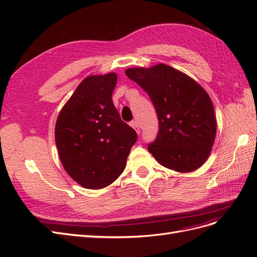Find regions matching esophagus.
Returning <instances> with one entry per match:
<instances>
[{"mask_svg":"<svg viewBox=\"0 0 257 257\" xmlns=\"http://www.w3.org/2000/svg\"><path fill=\"white\" fill-rule=\"evenodd\" d=\"M131 126L133 127V128L136 131V133H137V134H139V132H141V127H139V124H138V122H137L136 120L131 122Z\"/></svg>","mask_w":257,"mask_h":257,"instance_id":"1","label":"esophagus"}]
</instances>
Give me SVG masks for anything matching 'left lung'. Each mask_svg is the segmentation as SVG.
<instances>
[{
	"mask_svg": "<svg viewBox=\"0 0 257 257\" xmlns=\"http://www.w3.org/2000/svg\"><path fill=\"white\" fill-rule=\"evenodd\" d=\"M125 74L148 93L158 114L159 133L148 146L153 158L178 173L203 166L216 135L214 107L207 91L164 63L127 68Z\"/></svg>",
	"mask_w": 257,
	"mask_h": 257,
	"instance_id": "1",
	"label": "left lung"
}]
</instances>
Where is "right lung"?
Returning a JSON list of instances; mask_svg holds the SVG:
<instances>
[{
	"mask_svg": "<svg viewBox=\"0 0 257 257\" xmlns=\"http://www.w3.org/2000/svg\"><path fill=\"white\" fill-rule=\"evenodd\" d=\"M115 73L84 78L58 115L54 138L65 172L84 189L110 185L126 166L136 132L112 103Z\"/></svg>",
	"mask_w": 257,
	"mask_h": 257,
	"instance_id": "right-lung-1",
	"label": "right lung"
}]
</instances>
